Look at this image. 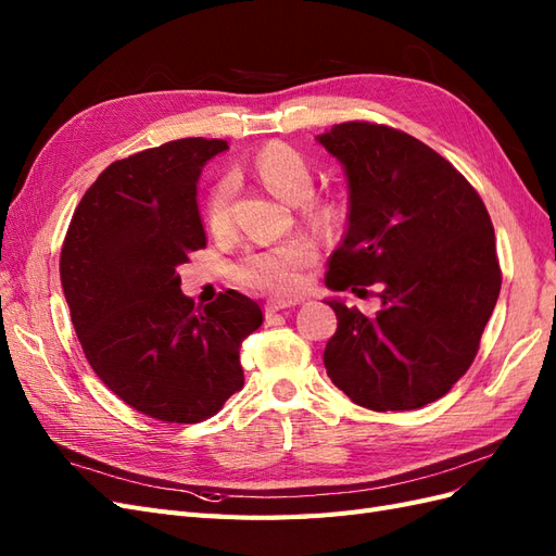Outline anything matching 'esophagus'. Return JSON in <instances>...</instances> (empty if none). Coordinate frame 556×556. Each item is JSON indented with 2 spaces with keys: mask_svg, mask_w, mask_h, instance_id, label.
<instances>
[{
  "mask_svg": "<svg viewBox=\"0 0 556 556\" xmlns=\"http://www.w3.org/2000/svg\"><path fill=\"white\" fill-rule=\"evenodd\" d=\"M296 306V301H292V299H288V301H280V299H271V301H266V306H264V313H266V317H271L274 313H278V311H285V308H294Z\"/></svg>",
  "mask_w": 556,
  "mask_h": 556,
  "instance_id": "obj_1",
  "label": "esophagus"
}]
</instances>
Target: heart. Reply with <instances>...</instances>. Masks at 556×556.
Here are the masks:
<instances>
[{
  "mask_svg": "<svg viewBox=\"0 0 556 556\" xmlns=\"http://www.w3.org/2000/svg\"><path fill=\"white\" fill-rule=\"evenodd\" d=\"M252 174L288 204H296L299 217L319 237H336L345 225L348 211L339 199L313 194L315 174L308 160L288 143H268L252 160ZM233 190L227 178L217 180L206 199V225L213 233H227L231 227ZM317 260V248L306 237H294L262 250H252L233 266V278L248 290L292 296L301 290L304 274Z\"/></svg>",
  "mask_w": 556,
  "mask_h": 556,
  "instance_id": "b5f03b06",
  "label": "heart"
}]
</instances>
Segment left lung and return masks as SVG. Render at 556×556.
I'll use <instances>...</instances> for the list:
<instances>
[{
  "label": "left lung",
  "mask_w": 556,
  "mask_h": 556,
  "mask_svg": "<svg viewBox=\"0 0 556 556\" xmlns=\"http://www.w3.org/2000/svg\"><path fill=\"white\" fill-rule=\"evenodd\" d=\"M345 166L350 215L327 288L364 294V315L329 301L331 382L368 410H415L445 396L473 364L501 292L496 239L480 194L410 134L364 121L317 137Z\"/></svg>",
  "instance_id": "left-lung-1"
}]
</instances>
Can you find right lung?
<instances>
[{
	"instance_id": "1",
	"label": "right lung",
	"mask_w": 556,
	"mask_h": 556,
	"mask_svg": "<svg viewBox=\"0 0 556 556\" xmlns=\"http://www.w3.org/2000/svg\"><path fill=\"white\" fill-rule=\"evenodd\" d=\"M223 139H178L117 160L83 194L60 252L62 290L86 359L127 406L204 422L243 387L241 343L262 308L237 290L194 306L178 266L206 248L197 180Z\"/></svg>"
}]
</instances>
